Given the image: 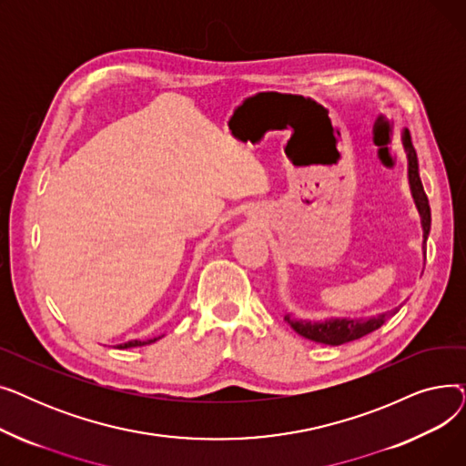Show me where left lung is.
<instances>
[{
    "mask_svg": "<svg viewBox=\"0 0 466 466\" xmlns=\"http://www.w3.org/2000/svg\"><path fill=\"white\" fill-rule=\"evenodd\" d=\"M404 149L408 155V179H410V188L413 194L415 206L420 209L421 215V225H423V248H427V236L431 232V208L427 194L423 190L421 179H420V164H418V153L413 149V143L410 137V132L406 130L402 136ZM402 306L380 313L376 317H370V319H329L325 323H311V321H299L292 319L290 315H285V321L292 327V330L299 332L300 336L317 341V344H325V346H341L348 344V341L359 339L366 334H370L378 330L390 315H395Z\"/></svg>",
    "mask_w": 466,
    "mask_h": 466,
    "instance_id": "8db88e82",
    "label": "left lung"
}]
</instances>
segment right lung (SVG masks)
<instances>
[{"mask_svg": "<svg viewBox=\"0 0 466 466\" xmlns=\"http://www.w3.org/2000/svg\"><path fill=\"white\" fill-rule=\"evenodd\" d=\"M157 339H160V336L158 338H153V339H145V341H139V339H132V341H127V344H120V346H116L118 350H128V348H139V346H147V344H153V341H157Z\"/></svg>", "mask_w": 466, "mask_h": 466, "instance_id": "obj_1", "label": "right lung"}]
</instances>
